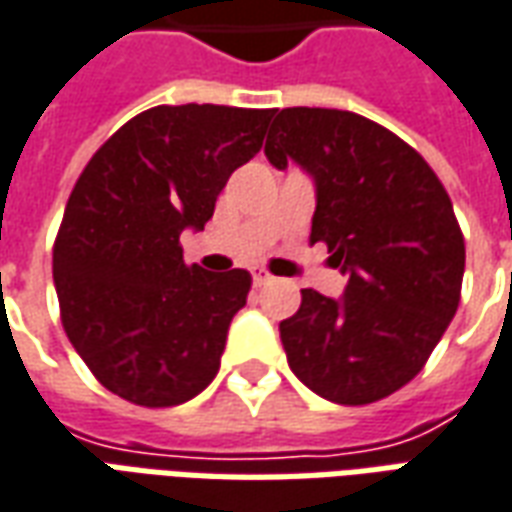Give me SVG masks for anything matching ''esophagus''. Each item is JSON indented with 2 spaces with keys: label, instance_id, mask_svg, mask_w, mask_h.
Returning <instances> with one entry per match:
<instances>
[{
  "label": "esophagus",
  "instance_id": "esophagus-1",
  "mask_svg": "<svg viewBox=\"0 0 512 512\" xmlns=\"http://www.w3.org/2000/svg\"><path fill=\"white\" fill-rule=\"evenodd\" d=\"M271 282V274H266V271H255V285L257 288H263V285H268Z\"/></svg>",
  "mask_w": 512,
  "mask_h": 512
}]
</instances>
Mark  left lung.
Wrapping results in <instances>:
<instances>
[{"mask_svg": "<svg viewBox=\"0 0 512 512\" xmlns=\"http://www.w3.org/2000/svg\"><path fill=\"white\" fill-rule=\"evenodd\" d=\"M266 157L316 180L310 244L349 274L341 299L305 288L280 324L291 371L338 405H371L416 377L460 305L466 244L430 163L377 121L285 107Z\"/></svg>", "mask_w": 512, "mask_h": 512, "instance_id": "left-lung-1", "label": "left lung"}]
</instances>
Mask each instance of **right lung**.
Segmentation results:
<instances>
[{"label":"right lung","instance_id":"add662e5","mask_svg":"<svg viewBox=\"0 0 512 512\" xmlns=\"http://www.w3.org/2000/svg\"><path fill=\"white\" fill-rule=\"evenodd\" d=\"M271 113L149 107L96 149L71 191L52 252L60 321L96 380L132 405H182L219 374L252 277L188 266L180 235L205 230Z\"/></svg>","mask_w":512,"mask_h":512}]
</instances>
